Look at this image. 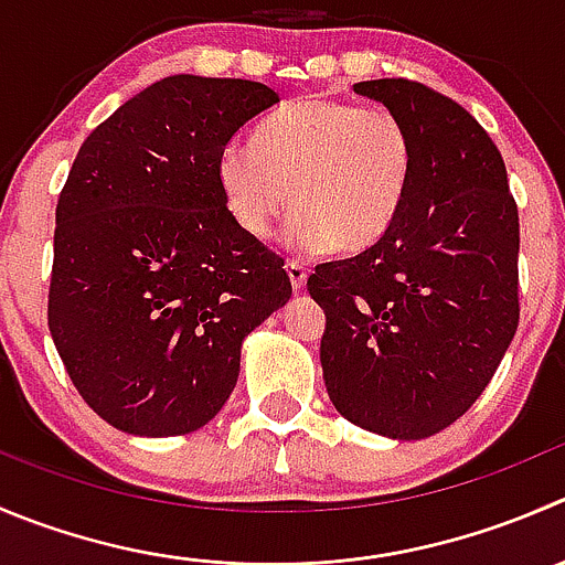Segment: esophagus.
Masks as SVG:
<instances>
[{
	"label": "esophagus",
	"mask_w": 565,
	"mask_h": 565,
	"mask_svg": "<svg viewBox=\"0 0 565 565\" xmlns=\"http://www.w3.org/2000/svg\"><path fill=\"white\" fill-rule=\"evenodd\" d=\"M287 276H289V281H292L295 289H303L306 276H309V267L298 259H287Z\"/></svg>",
	"instance_id": "esophagus-1"
}]
</instances>
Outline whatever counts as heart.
<instances>
[{
	"label": "heart",
	"mask_w": 565,
	"mask_h": 565,
	"mask_svg": "<svg viewBox=\"0 0 565 565\" xmlns=\"http://www.w3.org/2000/svg\"><path fill=\"white\" fill-rule=\"evenodd\" d=\"M414 168V135L394 109L315 96L262 120L254 146H223L217 184L250 237H273L292 206L289 243L361 254L399 217Z\"/></svg>",
	"instance_id": "1"
}]
</instances>
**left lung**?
Masks as SVG:
<instances>
[{
  "label": "left lung",
  "instance_id": "8db88e82",
  "mask_svg": "<svg viewBox=\"0 0 565 565\" xmlns=\"http://www.w3.org/2000/svg\"><path fill=\"white\" fill-rule=\"evenodd\" d=\"M408 124L416 168L386 237L322 262L306 287L326 309L333 408L388 439H428L472 408L519 326V210L489 131L411 79L353 85Z\"/></svg>",
  "mask_w": 565,
  "mask_h": 565
}]
</instances>
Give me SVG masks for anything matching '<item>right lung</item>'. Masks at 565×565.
I'll return each mask as SVG.
<instances>
[{"label": "right lung", "instance_id": "1", "mask_svg": "<svg viewBox=\"0 0 565 565\" xmlns=\"http://www.w3.org/2000/svg\"><path fill=\"white\" fill-rule=\"evenodd\" d=\"M278 104L250 79L177 74L85 137L57 199L49 331L87 405L131 436L204 428L243 339L292 295L284 259L228 215L217 157Z\"/></svg>", "mask_w": 565, "mask_h": 565}]
</instances>
